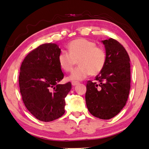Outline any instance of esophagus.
Segmentation results:
<instances>
[{
    "mask_svg": "<svg viewBox=\"0 0 149 149\" xmlns=\"http://www.w3.org/2000/svg\"><path fill=\"white\" fill-rule=\"evenodd\" d=\"M72 85L73 86H75V85H77L78 84H80V81H72L71 82Z\"/></svg>",
    "mask_w": 149,
    "mask_h": 149,
    "instance_id": "obj_1",
    "label": "esophagus"
}]
</instances>
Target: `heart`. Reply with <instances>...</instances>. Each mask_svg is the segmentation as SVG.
Returning <instances> with one entry per match:
<instances>
[{"label":"heart","instance_id":"obj_1","mask_svg":"<svg viewBox=\"0 0 149 149\" xmlns=\"http://www.w3.org/2000/svg\"><path fill=\"white\" fill-rule=\"evenodd\" d=\"M68 51L58 55V62L64 71L71 72L78 61L80 65L72 72L70 80H81L91 74L96 75L104 67L107 53L93 41L84 38L75 39L69 42Z\"/></svg>","mask_w":149,"mask_h":149}]
</instances>
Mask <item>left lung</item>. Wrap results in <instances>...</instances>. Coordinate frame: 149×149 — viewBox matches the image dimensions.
Here are the masks:
<instances>
[{
	"label": "left lung",
	"instance_id": "obj_1",
	"mask_svg": "<svg viewBox=\"0 0 149 149\" xmlns=\"http://www.w3.org/2000/svg\"><path fill=\"white\" fill-rule=\"evenodd\" d=\"M102 42L107 61L95 81H87L85 101L93 116L107 120L117 115L126 104L131 88V66L127 52L119 42L110 38Z\"/></svg>",
	"mask_w": 149,
	"mask_h": 149
}]
</instances>
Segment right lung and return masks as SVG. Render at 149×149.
Returning a JSON list of instances; mask_svg holds the SVG:
<instances>
[{"mask_svg": "<svg viewBox=\"0 0 149 149\" xmlns=\"http://www.w3.org/2000/svg\"><path fill=\"white\" fill-rule=\"evenodd\" d=\"M61 49L46 43L31 52L22 62L19 86L25 106L37 118L50 122L65 113V97L71 91L70 81L59 84L64 73L58 62Z\"/></svg>", "mask_w": 149, "mask_h": 149, "instance_id": "1", "label": "right lung"}]
</instances>
